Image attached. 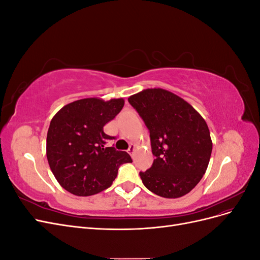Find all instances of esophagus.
I'll return each mask as SVG.
<instances>
[{
    "label": "esophagus",
    "mask_w": 260,
    "mask_h": 260,
    "mask_svg": "<svg viewBox=\"0 0 260 260\" xmlns=\"http://www.w3.org/2000/svg\"><path fill=\"white\" fill-rule=\"evenodd\" d=\"M135 149H136V146L133 145V144H131L130 146H129V148H128V152H129V154L133 157V152H135Z\"/></svg>",
    "instance_id": "34e87169"
}]
</instances>
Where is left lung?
<instances>
[{
    "label": "left lung",
    "mask_w": 260,
    "mask_h": 260,
    "mask_svg": "<svg viewBox=\"0 0 260 260\" xmlns=\"http://www.w3.org/2000/svg\"><path fill=\"white\" fill-rule=\"evenodd\" d=\"M151 138L152 167L140 172L149 191L181 198L205 175L212 142L204 118L183 99L164 89H146L128 99Z\"/></svg>",
    "instance_id": "obj_1"
}]
</instances>
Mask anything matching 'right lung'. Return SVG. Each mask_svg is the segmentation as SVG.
<instances>
[{
	"label": "right lung",
	"instance_id": "obj_1",
	"mask_svg": "<svg viewBox=\"0 0 260 260\" xmlns=\"http://www.w3.org/2000/svg\"><path fill=\"white\" fill-rule=\"evenodd\" d=\"M123 99H83L67 104L51 120L46 137V157L58 183L77 196L106 190L120 165L131 162L127 152L108 146L104 125L119 114Z\"/></svg>",
	"mask_w": 260,
	"mask_h": 260
}]
</instances>
